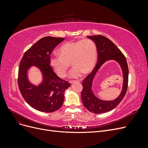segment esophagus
Segmentation results:
<instances>
[{
  "instance_id": "esophagus-1",
  "label": "esophagus",
  "mask_w": 148,
  "mask_h": 148,
  "mask_svg": "<svg viewBox=\"0 0 148 148\" xmlns=\"http://www.w3.org/2000/svg\"><path fill=\"white\" fill-rule=\"evenodd\" d=\"M78 82V81H75V80H72V81H70L69 82H70V83H71V84H73V83H75V82Z\"/></svg>"
}]
</instances>
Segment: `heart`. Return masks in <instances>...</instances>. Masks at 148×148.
<instances>
[{"mask_svg": "<svg viewBox=\"0 0 148 148\" xmlns=\"http://www.w3.org/2000/svg\"><path fill=\"white\" fill-rule=\"evenodd\" d=\"M60 55L52 56L49 64L58 77L64 78L70 66H73L69 74L71 78H78L83 73H90L96 65L97 49L96 44L91 39L69 41L59 48Z\"/></svg>", "mask_w": 148, "mask_h": 148, "instance_id": "heart-1", "label": "heart"}]
</instances>
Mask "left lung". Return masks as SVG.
Returning <instances> with one entry per match:
<instances>
[{"instance_id": "1", "label": "left lung", "mask_w": 148, "mask_h": 148, "mask_svg": "<svg viewBox=\"0 0 148 148\" xmlns=\"http://www.w3.org/2000/svg\"><path fill=\"white\" fill-rule=\"evenodd\" d=\"M96 44L98 59L97 64L92 72L83 80V90L81 97L83 106L91 112L95 114L106 113L113 110L122 101L126 94L128 82V68L126 58L120 49L110 39L101 35L87 36ZM117 61L123 70L124 82L121 95L116 99L112 101H104L99 99L93 94L92 84L98 70L106 61L108 60Z\"/></svg>"}]
</instances>
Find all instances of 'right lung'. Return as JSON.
I'll return each instance as SVG.
<instances>
[{
    "mask_svg": "<svg viewBox=\"0 0 148 148\" xmlns=\"http://www.w3.org/2000/svg\"><path fill=\"white\" fill-rule=\"evenodd\" d=\"M63 38L46 36L39 39L22 57L18 70V84L22 96L33 109L43 112H53L62 107L65 89L71 84L56 74L49 64L50 56ZM33 66L38 68L43 81L38 85L31 84L27 70Z\"/></svg>",
    "mask_w": 148,
    "mask_h": 148,
    "instance_id": "right-lung-1",
    "label": "right lung"
}]
</instances>
